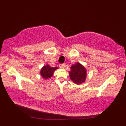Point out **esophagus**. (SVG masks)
Segmentation results:
<instances>
[{
    "instance_id": "obj_1",
    "label": "esophagus",
    "mask_w": 126,
    "mask_h": 126,
    "mask_svg": "<svg viewBox=\"0 0 126 126\" xmlns=\"http://www.w3.org/2000/svg\"><path fill=\"white\" fill-rule=\"evenodd\" d=\"M59 66H60V67L61 68H63L64 66V64H60Z\"/></svg>"
}]
</instances>
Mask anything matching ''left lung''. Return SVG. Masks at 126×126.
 <instances>
[{
    "instance_id": "obj_1",
    "label": "left lung",
    "mask_w": 126,
    "mask_h": 126,
    "mask_svg": "<svg viewBox=\"0 0 126 126\" xmlns=\"http://www.w3.org/2000/svg\"><path fill=\"white\" fill-rule=\"evenodd\" d=\"M71 70L69 71L70 78L74 83L81 84L85 82L87 77V70L79 62L71 65Z\"/></svg>"
}]
</instances>
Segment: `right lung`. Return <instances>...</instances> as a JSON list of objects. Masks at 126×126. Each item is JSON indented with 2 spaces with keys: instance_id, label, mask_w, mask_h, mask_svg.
<instances>
[{
  "instance_id": "right-lung-1",
  "label": "right lung",
  "mask_w": 126,
  "mask_h": 126,
  "mask_svg": "<svg viewBox=\"0 0 126 126\" xmlns=\"http://www.w3.org/2000/svg\"><path fill=\"white\" fill-rule=\"evenodd\" d=\"M58 68L57 67H51L50 65L47 64L41 69V71H40V74H41L43 78L45 79H50L53 75L54 71Z\"/></svg>"
}]
</instances>
